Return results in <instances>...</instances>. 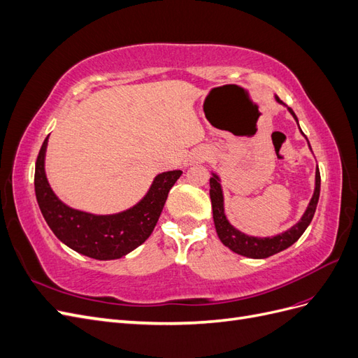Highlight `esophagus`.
Returning a JSON list of instances; mask_svg holds the SVG:
<instances>
[{"instance_id":"1","label":"esophagus","mask_w":358,"mask_h":358,"mask_svg":"<svg viewBox=\"0 0 358 358\" xmlns=\"http://www.w3.org/2000/svg\"><path fill=\"white\" fill-rule=\"evenodd\" d=\"M208 158H209L208 150L199 149V150H196V154H194V157H192V162H203L204 159H208Z\"/></svg>"}]
</instances>
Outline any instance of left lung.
<instances>
[{
    "label": "left lung",
    "mask_w": 358,
    "mask_h": 358,
    "mask_svg": "<svg viewBox=\"0 0 358 358\" xmlns=\"http://www.w3.org/2000/svg\"><path fill=\"white\" fill-rule=\"evenodd\" d=\"M275 99L279 104H284L279 100V96L275 95ZM287 109L292 115V117L296 119V122L299 124V119H297L296 113L292 112L291 107H287ZM301 134H303V131H301ZM308 143H309V140H308ZM309 148H310V145H309ZM320 188H321V176H320V170L317 166L315 191H313V196L308 204L305 213H303V216L300 218V221L296 225H292L291 229H288L287 231L276 234L273 237H254V236H248L237 229H234V227L229 222V220H227L225 210H224V194H222V188H221V180L216 173H212L210 201H212L215 229H216V233H218L220 241L227 248H230L233 252L248 257V258H267L270 255H275L280 251H284V249L289 248L292 243H296L300 239V236L305 233L308 225L310 224V221L313 218V213H315V210H317V204H318V199H320Z\"/></svg>",
    "instance_id": "left-lung-1"
}]
</instances>
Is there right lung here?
Here are the masks:
<instances>
[{
	"instance_id": "1",
	"label": "right lung",
	"mask_w": 358,
	"mask_h": 358,
	"mask_svg": "<svg viewBox=\"0 0 358 358\" xmlns=\"http://www.w3.org/2000/svg\"><path fill=\"white\" fill-rule=\"evenodd\" d=\"M48 137L36 161L34 187L38 208L50 230L73 251L95 259H116L134 251L154 231L169 191L180 178V170L159 173L146 196L133 208L115 215H92L64 204L52 191L45 155Z\"/></svg>"
}]
</instances>
